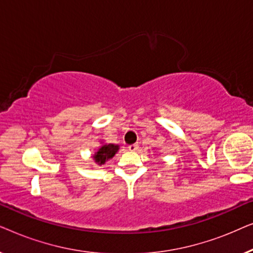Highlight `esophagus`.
I'll use <instances>...</instances> for the list:
<instances>
[{"mask_svg":"<svg viewBox=\"0 0 253 253\" xmlns=\"http://www.w3.org/2000/svg\"><path fill=\"white\" fill-rule=\"evenodd\" d=\"M127 148H129V151H131V152H136L138 150V144L129 145V146H127Z\"/></svg>","mask_w":253,"mask_h":253,"instance_id":"1","label":"esophagus"}]
</instances>
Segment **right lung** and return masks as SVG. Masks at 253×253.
Masks as SVG:
<instances>
[{"instance_id": "1", "label": "right lung", "mask_w": 253, "mask_h": 253, "mask_svg": "<svg viewBox=\"0 0 253 253\" xmlns=\"http://www.w3.org/2000/svg\"><path fill=\"white\" fill-rule=\"evenodd\" d=\"M119 150H120V145L101 143V146L94 152V154L92 155V158L96 165L102 166L106 164V161H108L112 158H114V155L119 152Z\"/></svg>"}]
</instances>
